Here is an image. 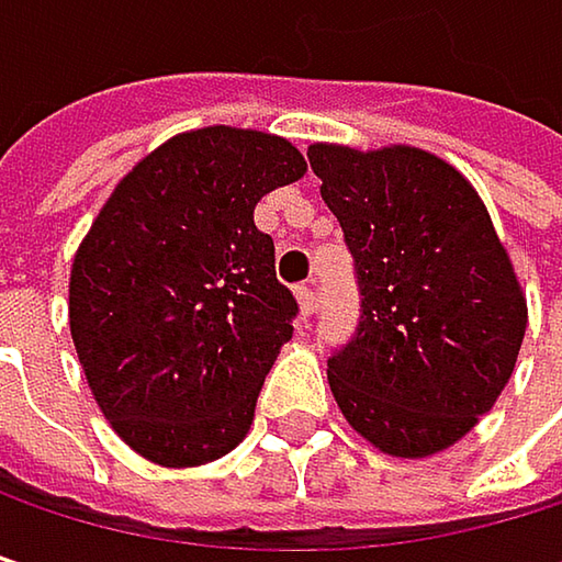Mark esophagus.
Wrapping results in <instances>:
<instances>
[{"label":"esophagus","instance_id":"34e87169","mask_svg":"<svg viewBox=\"0 0 562 562\" xmlns=\"http://www.w3.org/2000/svg\"><path fill=\"white\" fill-rule=\"evenodd\" d=\"M295 299H299V312H302V315H312V312L318 308V295H315V289L305 285V282L295 289Z\"/></svg>","mask_w":562,"mask_h":562}]
</instances>
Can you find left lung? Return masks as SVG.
<instances>
[{"label": "left lung", "instance_id": "8db88e82", "mask_svg": "<svg viewBox=\"0 0 562 562\" xmlns=\"http://www.w3.org/2000/svg\"><path fill=\"white\" fill-rule=\"evenodd\" d=\"M361 289L355 338L328 358L345 419L381 452L459 442L514 374L527 299L462 171L413 146H308Z\"/></svg>", "mask_w": 562, "mask_h": 562}]
</instances>
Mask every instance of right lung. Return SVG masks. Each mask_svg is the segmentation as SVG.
<instances>
[{
	"label": "right lung",
	"instance_id": "obj_1",
	"mask_svg": "<svg viewBox=\"0 0 562 562\" xmlns=\"http://www.w3.org/2000/svg\"><path fill=\"white\" fill-rule=\"evenodd\" d=\"M302 175L289 139L207 126L149 153L90 224L70 338L97 406L143 459L191 469L247 436L299 312L254 207Z\"/></svg>",
	"mask_w": 562,
	"mask_h": 562
}]
</instances>
